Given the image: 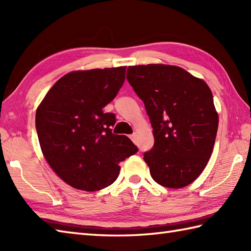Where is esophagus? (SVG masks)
I'll use <instances>...</instances> for the list:
<instances>
[{
	"label": "esophagus",
	"mask_w": 251,
	"mask_h": 251,
	"mask_svg": "<svg viewBox=\"0 0 251 251\" xmlns=\"http://www.w3.org/2000/svg\"><path fill=\"white\" fill-rule=\"evenodd\" d=\"M129 137H130V139H131L132 141H134V142L136 141V134H132V135H130Z\"/></svg>",
	"instance_id": "1"
}]
</instances>
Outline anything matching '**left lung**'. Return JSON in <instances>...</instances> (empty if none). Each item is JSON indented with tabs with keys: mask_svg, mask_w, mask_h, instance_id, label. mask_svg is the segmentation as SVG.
I'll return each mask as SVG.
<instances>
[{
	"mask_svg": "<svg viewBox=\"0 0 251 251\" xmlns=\"http://www.w3.org/2000/svg\"><path fill=\"white\" fill-rule=\"evenodd\" d=\"M126 78L150 117L154 146L143 155L153 180L183 188L206 167L214 149L218 114L208 85L175 66L127 69Z\"/></svg>",
	"mask_w": 251,
	"mask_h": 251,
	"instance_id": "obj_1",
	"label": "left lung"
}]
</instances>
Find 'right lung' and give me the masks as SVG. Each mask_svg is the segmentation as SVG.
I'll use <instances>...</instances> for the list:
<instances>
[{
    "instance_id": "add662e5",
    "label": "right lung",
    "mask_w": 251,
    "mask_h": 251,
    "mask_svg": "<svg viewBox=\"0 0 251 251\" xmlns=\"http://www.w3.org/2000/svg\"><path fill=\"white\" fill-rule=\"evenodd\" d=\"M125 72L126 67H119L68 73L36 110L44 157L73 188H106L119 176V163L138 151L128 137L112 132L115 114L103 112L124 84Z\"/></svg>"
}]
</instances>
